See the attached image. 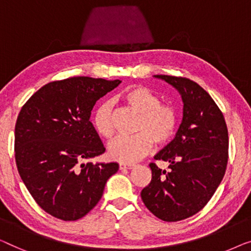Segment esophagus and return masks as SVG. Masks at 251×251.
I'll return each instance as SVG.
<instances>
[{
    "instance_id": "esophagus-1",
    "label": "esophagus",
    "mask_w": 251,
    "mask_h": 251,
    "mask_svg": "<svg viewBox=\"0 0 251 251\" xmlns=\"http://www.w3.org/2000/svg\"><path fill=\"white\" fill-rule=\"evenodd\" d=\"M134 167H135V165L129 164V162H121L119 164V168L121 169H132Z\"/></svg>"
}]
</instances>
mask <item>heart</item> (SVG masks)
I'll return each instance as SVG.
<instances>
[{
    "mask_svg": "<svg viewBox=\"0 0 251 251\" xmlns=\"http://www.w3.org/2000/svg\"><path fill=\"white\" fill-rule=\"evenodd\" d=\"M126 104L140 114L134 135L118 136L110 142L108 154L119 162H134L148 154L156 146H164L171 141L177 126V116L172 105L161 103L159 95L146 86H130L123 93ZM92 124L99 135L111 139L115 134L112 121V105L102 102L95 109Z\"/></svg>",
    "mask_w": 251,
    "mask_h": 251,
    "instance_id": "1",
    "label": "heart"
}]
</instances>
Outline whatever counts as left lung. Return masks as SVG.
<instances>
[{"mask_svg":"<svg viewBox=\"0 0 251 251\" xmlns=\"http://www.w3.org/2000/svg\"><path fill=\"white\" fill-rule=\"evenodd\" d=\"M154 77L179 92L183 119L174 140L154 156L168 161L169 171L151 162L152 178L141 198L156 217L177 222L202 209L221 184L228 159V133L221 109L199 84L184 77Z\"/></svg>","mask_w":251,"mask_h":251,"instance_id":"1","label":"left lung"}]
</instances>
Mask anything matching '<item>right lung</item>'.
Here are the masks:
<instances>
[{
	"label": "right lung",
	"instance_id": "right-lung-1",
	"mask_svg": "<svg viewBox=\"0 0 251 251\" xmlns=\"http://www.w3.org/2000/svg\"><path fill=\"white\" fill-rule=\"evenodd\" d=\"M119 79L72 77L41 87L21 108L15 128L19 175L42 209L59 220L85 216L103 195L117 162H87L105 151L90 122L95 102Z\"/></svg>",
	"mask_w": 251,
	"mask_h": 251
}]
</instances>
